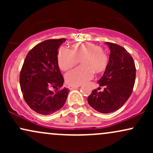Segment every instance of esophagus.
Wrapping results in <instances>:
<instances>
[{"instance_id":"esophagus-1","label":"esophagus","mask_w":153,"mask_h":153,"mask_svg":"<svg viewBox=\"0 0 153 153\" xmlns=\"http://www.w3.org/2000/svg\"><path fill=\"white\" fill-rule=\"evenodd\" d=\"M78 87H80V85H68V88H69L70 90H73V89L77 88Z\"/></svg>"}]
</instances>
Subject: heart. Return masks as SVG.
Returning <instances> with one entry per match:
<instances>
[{"label": "heart", "mask_w": 153, "mask_h": 153, "mask_svg": "<svg viewBox=\"0 0 153 153\" xmlns=\"http://www.w3.org/2000/svg\"><path fill=\"white\" fill-rule=\"evenodd\" d=\"M81 59L82 65L65 74V80L70 85H80L94 76V73H103L108 65V56L101 46L90 42H79L72 45V50L61 47L57 52V62L62 71L73 68Z\"/></svg>", "instance_id": "obj_1"}]
</instances>
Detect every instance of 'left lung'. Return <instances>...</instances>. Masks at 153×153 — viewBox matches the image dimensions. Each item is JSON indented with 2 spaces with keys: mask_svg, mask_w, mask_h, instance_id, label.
<instances>
[{
  "mask_svg": "<svg viewBox=\"0 0 153 153\" xmlns=\"http://www.w3.org/2000/svg\"><path fill=\"white\" fill-rule=\"evenodd\" d=\"M111 50L108 65L103 76L98 81L102 91L93 90L88 97L89 105L103 114L114 112L120 108L132 93L136 68L134 59L124 47L106 42Z\"/></svg>",
  "mask_w": 153,
  "mask_h": 153,
  "instance_id": "8db88e82",
  "label": "left lung"
}]
</instances>
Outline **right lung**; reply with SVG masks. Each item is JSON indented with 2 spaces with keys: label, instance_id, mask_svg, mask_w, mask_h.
<instances>
[{
  "label": "right lung",
  "instance_id": "obj_1",
  "mask_svg": "<svg viewBox=\"0 0 153 153\" xmlns=\"http://www.w3.org/2000/svg\"><path fill=\"white\" fill-rule=\"evenodd\" d=\"M65 39H48L38 44L26 55L20 73L23 97L36 113L50 115L60 109L69 90L64 82L58 62L57 51ZM55 88L54 91L50 90Z\"/></svg>",
  "mask_w": 153,
  "mask_h": 153
}]
</instances>
